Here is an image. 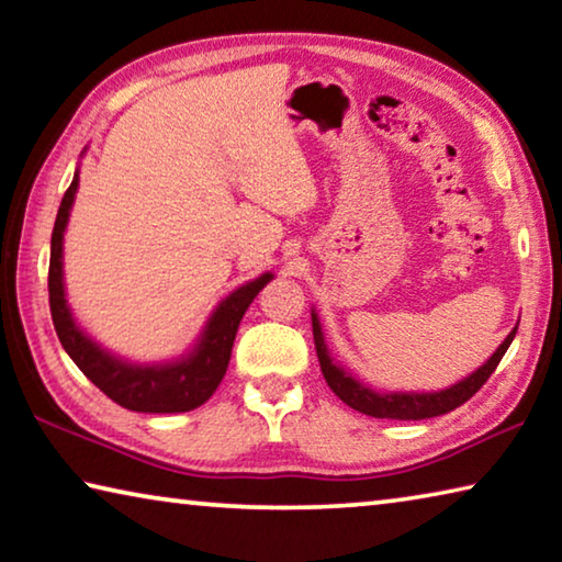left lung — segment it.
Here are the masks:
<instances>
[{
	"label": "left lung",
	"instance_id": "left-lung-1",
	"mask_svg": "<svg viewBox=\"0 0 562 562\" xmlns=\"http://www.w3.org/2000/svg\"><path fill=\"white\" fill-rule=\"evenodd\" d=\"M515 333H518V327L510 329V335L505 337L501 347H497V350L490 355V358L480 364L475 372H470L468 378L458 380L456 385L442 387V390H430V393H413V390H409V393H403V390H400V393L397 390L395 393H380V390H372L370 385H364L362 380L355 378L350 370H345L342 364L333 358V352H329V347L325 342L323 325H319V317L313 310L315 350H317L319 370H323L329 390H333L345 405H350L362 415L382 417V420H425V417H438L460 407L462 403H468V400L485 385V380L493 375L497 362L503 360L507 347H510Z\"/></svg>",
	"mask_w": 562,
	"mask_h": 562
}]
</instances>
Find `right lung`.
<instances>
[{"label":"right lung","mask_w":562,"mask_h":562,"mask_svg":"<svg viewBox=\"0 0 562 562\" xmlns=\"http://www.w3.org/2000/svg\"><path fill=\"white\" fill-rule=\"evenodd\" d=\"M77 190L79 167L75 169L72 184L61 198L55 229H52L49 252V310L65 352L106 397H112L122 407L135 409V413H187V409L207 403L225 378L237 327L243 323L247 307L252 305V300L260 295V290L274 274L265 272L260 278L239 284L225 300H220L198 340L177 358L165 362H132L120 358L79 327L67 302L65 233Z\"/></svg>","instance_id":"right-lung-1"}]
</instances>
